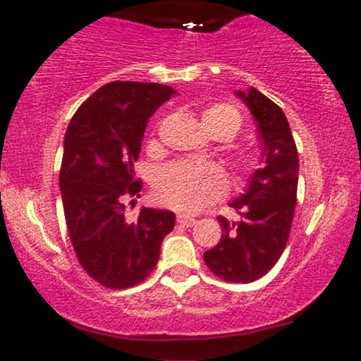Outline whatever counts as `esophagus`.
<instances>
[{
	"instance_id": "esophagus-1",
	"label": "esophagus",
	"mask_w": 361,
	"mask_h": 361,
	"mask_svg": "<svg viewBox=\"0 0 361 361\" xmlns=\"http://www.w3.org/2000/svg\"><path fill=\"white\" fill-rule=\"evenodd\" d=\"M177 223H179L180 226H185V228H189V226H192L194 223H196V219H194V218H190V216L179 214V216H177Z\"/></svg>"
}]
</instances>
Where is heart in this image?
I'll return each mask as SVG.
<instances>
[{
  "label": "heart",
  "instance_id": "b5f03b06",
  "mask_svg": "<svg viewBox=\"0 0 361 361\" xmlns=\"http://www.w3.org/2000/svg\"><path fill=\"white\" fill-rule=\"evenodd\" d=\"M202 126L211 137L223 135L224 140L236 137L241 128L238 109L230 104H214L202 113ZM243 167H252L248 155L241 157ZM155 197L160 202L182 213H194L226 192V177L214 164L176 162L157 173L154 182Z\"/></svg>",
  "mask_w": 361,
  "mask_h": 361
}]
</instances>
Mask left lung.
<instances>
[{
  "mask_svg": "<svg viewBox=\"0 0 361 361\" xmlns=\"http://www.w3.org/2000/svg\"><path fill=\"white\" fill-rule=\"evenodd\" d=\"M257 123L260 169L247 189L230 202L240 221L219 216L221 240L204 253L213 274L226 282L250 283L264 277L281 258L290 235L298 197L299 155L286 114L255 87L235 91Z\"/></svg>",
  "mask_w": 361,
  "mask_h": 361,
  "instance_id": "8db88e82",
  "label": "left lung"
}]
</instances>
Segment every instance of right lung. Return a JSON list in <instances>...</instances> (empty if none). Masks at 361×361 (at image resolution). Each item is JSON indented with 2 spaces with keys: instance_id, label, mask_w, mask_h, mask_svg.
Listing matches in <instances>:
<instances>
[{
  "instance_id": "obj_1",
  "label": "right lung",
  "mask_w": 361,
  "mask_h": 361,
  "mask_svg": "<svg viewBox=\"0 0 361 361\" xmlns=\"http://www.w3.org/2000/svg\"><path fill=\"white\" fill-rule=\"evenodd\" d=\"M176 89L116 80L80 104L63 137L61 184L67 230L82 269L109 289L137 286L155 269L176 214L142 207L125 218L123 196L142 190L135 180L148 120Z\"/></svg>"
}]
</instances>
